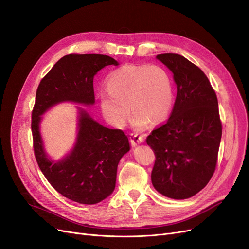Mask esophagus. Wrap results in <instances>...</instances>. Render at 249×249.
I'll use <instances>...</instances> for the list:
<instances>
[{
  "instance_id": "34e87169",
  "label": "esophagus",
  "mask_w": 249,
  "mask_h": 249,
  "mask_svg": "<svg viewBox=\"0 0 249 249\" xmlns=\"http://www.w3.org/2000/svg\"><path fill=\"white\" fill-rule=\"evenodd\" d=\"M129 139H130V142H131V144H132L133 146H136V145L140 144V143L143 142V140H144V139H143V136H140V135L134 134V133L130 134Z\"/></svg>"
}]
</instances>
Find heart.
Returning <instances> with one entry per match:
<instances>
[{"instance_id":"b5f03b06","label":"heart","mask_w":249,"mask_h":249,"mask_svg":"<svg viewBox=\"0 0 249 249\" xmlns=\"http://www.w3.org/2000/svg\"><path fill=\"white\" fill-rule=\"evenodd\" d=\"M108 91L100 94L101 108L107 120L122 126L128 119L130 107L134 125L143 129L150 121L159 124L172 112L175 90L171 75L160 65L126 64L113 71L106 81Z\"/></svg>"}]
</instances>
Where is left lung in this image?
Segmentation results:
<instances>
[{
    "instance_id": "obj_1",
    "label": "left lung",
    "mask_w": 249,
    "mask_h": 249,
    "mask_svg": "<svg viewBox=\"0 0 249 249\" xmlns=\"http://www.w3.org/2000/svg\"><path fill=\"white\" fill-rule=\"evenodd\" d=\"M156 59L173 72L177 98L169 119L146 138L155 154L151 181L165 197L184 200L215 172L222 136L218 100L206 74L186 57L164 53Z\"/></svg>"
}]
</instances>
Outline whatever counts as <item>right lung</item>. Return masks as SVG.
I'll list each match as a JSON object with an SVG mask.
<instances>
[{"instance_id": "1", "label": "right lung", "mask_w": 249, "mask_h": 249, "mask_svg": "<svg viewBox=\"0 0 249 249\" xmlns=\"http://www.w3.org/2000/svg\"><path fill=\"white\" fill-rule=\"evenodd\" d=\"M119 65L103 54H69L60 58L42 78L32 112V134L37 163L44 177L63 197L94 205L114 192L117 167L130 150L128 136L120 129H109L77 107V131L72 149L53 160L45 151L40 132L42 115L57 104H95L94 76L107 65Z\"/></svg>"}]
</instances>
